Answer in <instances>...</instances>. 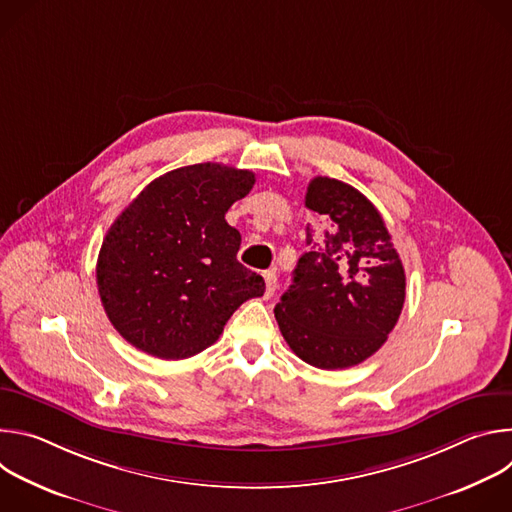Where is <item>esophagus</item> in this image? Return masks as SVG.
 Returning <instances> with one entry per match:
<instances>
[{"label":"esophagus","instance_id":"esophagus-1","mask_svg":"<svg viewBox=\"0 0 512 512\" xmlns=\"http://www.w3.org/2000/svg\"><path fill=\"white\" fill-rule=\"evenodd\" d=\"M263 279H265V298H271L277 287V275L275 271H263Z\"/></svg>","mask_w":512,"mask_h":512}]
</instances>
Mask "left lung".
Here are the masks:
<instances>
[{
  "mask_svg": "<svg viewBox=\"0 0 512 512\" xmlns=\"http://www.w3.org/2000/svg\"><path fill=\"white\" fill-rule=\"evenodd\" d=\"M314 223L294 283L275 306L279 330L316 369L373 356L405 304V269L381 212L350 184L316 176L306 192Z\"/></svg>",
  "mask_w": 512,
  "mask_h": 512,
  "instance_id": "8db88e82",
  "label": "left lung"
}]
</instances>
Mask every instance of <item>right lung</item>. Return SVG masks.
<instances>
[{
	"instance_id": "right-lung-1",
	"label": "right lung",
	"mask_w": 512,
	"mask_h": 512,
	"mask_svg": "<svg viewBox=\"0 0 512 512\" xmlns=\"http://www.w3.org/2000/svg\"><path fill=\"white\" fill-rule=\"evenodd\" d=\"M255 174L223 164L172 170L145 186L107 231L99 259L101 304L135 348L164 360L214 344L265 281L237 261L241 235L225 221Z\"/></svg>"
}]
</instances>
